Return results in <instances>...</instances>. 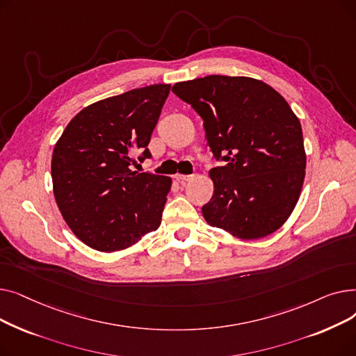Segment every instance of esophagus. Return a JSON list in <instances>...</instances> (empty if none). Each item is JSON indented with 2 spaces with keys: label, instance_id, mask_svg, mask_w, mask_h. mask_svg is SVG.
I'll return each mask as SVG.
<instances>
[{
  "label": "esophagus",
  "instance_id": "34e87169",
  "mask_svg": "<svg viewBox=\"0 0 356 356\" xmlns=\"http://www.w3.org/2000/svg\"><path fill=\"white\" fill-rule=\"evenodd\" d=\"M196 179L195 175H191V176H184V175H177L176 176V180L179 183H189V181H193Z\"/></svg>",
  "mask_w": 356,
  "mask_h": 356
}]
</instances>
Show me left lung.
Returning <instances> with one entry per match:
<instances>
[{
    "instance_id": "8db88e82",
    "label": "left lung",
    "mask_w": 356,
    "mask_h": 356,
    "mask_svg": "<svg viewBox=\"0 0 356 356\" xmlns=\"http://www.w3.org/2000/svg\"><path fill=\"white\" fill-rule=\"evenodd\" d=\"M172 90L202 117L213 156L228 161L209 172L215 189L204 220L239 239L282 228L306 175L302 125L287 101L248 76L211 74Z\"/></svg>"
}]
</instances>
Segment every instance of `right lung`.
<instances>
[{
	"mask_svg": "<svg viewBox=\"0 0 356 356\" xmlns=\"http://www.w3.org/2000/svg\"><path fill=\"white\" fill-rule=\"evenodd\" d=\"M170 88L149 85L90 104L54 145L56 203L70 231L92 250H127L160 227L173 181L129 165L138 152L149 157L147 145Z\"/></svg>",
	"mask_w": 356,
	"mask_h": 356,
	"instance_id": "right-lung-1",
	"label": "right lung"
}]
</instances>
